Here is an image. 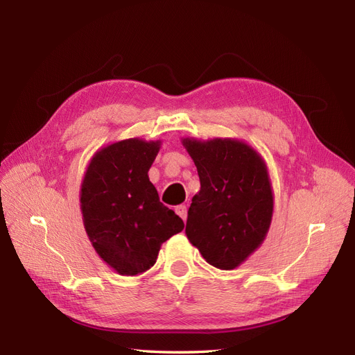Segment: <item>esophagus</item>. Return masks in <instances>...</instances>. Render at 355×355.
Here are the masks:
<instances>
[{
    "instance_id": "obj_1",
    "label": "esophagus",
    "mask_w": 355,
    "mask_h": 355,
    "mask_svg": "<svg viewBox=\"0 0 355 355\" xmlns=\"http://www.w3.org/2000/svg\"><path fill=\"white\" fill-rule=\"evenodd\" d=\"M176 213L179 214V216L184 219V222L187 220V216H188V209H187V206H184V204H180V206H178L176 209Z\"/></svg>"
}]
</instances>
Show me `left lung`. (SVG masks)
<instances>
[{"label":"left lung","instance_id":"8db88e82","mask_svg":"<svg viewBox=\"0 0 355 355\" xmlns=\"http://www.w3.org/2000/svg\"><path fill=\"white\" fill-rule=\"evenodd\" d=\"M194 161L200 191L192 197L185 234L207 263L231 271L262 245L274 213L263 157L235 137H182Z\"/></svg>","mask_w":355,"mask_h":355}]
</instances>
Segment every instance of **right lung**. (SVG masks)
Wrapping results in <instances>:
<instances>
[{
  "instance_id": "add662e5",
  "label": "right lung",
  "mask_w": 355,
  "mask_h": 355,
  "mask_svg": "<svg viewBox=\"0 0 355 355\" xmlns=\"http://www.w3.org/2000/svg\"><path fill=\"white\" fill-rule=\"evenodd\" d=\"M159 148V139L141 137L102 146L81 182L85 232L94 252L120 275L148 271L163 243L184 230V220L159 202L148 176Z\"/></svg>"
}]
</instances>
